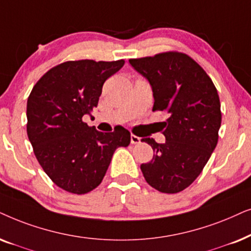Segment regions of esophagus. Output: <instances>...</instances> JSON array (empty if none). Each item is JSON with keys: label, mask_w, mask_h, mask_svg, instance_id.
I'll list each match as a JSON object with an SVG mask.
<instances>
[{"label": "esophagus", "mask_w": 251, "mask_h": 251, "mask_svg": "<svg viewBox=\"0 0 251 251\" xmlns=\"http://www.w3.org/2000/svg\"><path fill=\"white\" fill-rule=\"evenodd\" d=\"M140 142H141V139H140L139 136H136L134 134L131 135V143H132V145H139Z\"/></svg>", "instance_id": "esophagus-1"}]
</instances>
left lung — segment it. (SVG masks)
Here are the masks:
<instances>
[{
    "instance_id": "1",
    "label": "left lung",
    "mask_w": 251,
    "mask_h": 251,
    "mask_svg": "<svg viewBox=\"0 0 251 251\" xmlns=\"http://www.w3.org/2000/svg\"><path fill=\"white\" fill-rule=\"evenodd\" d=\"M129 64L151 85L152 111L169 115L163 122L164 143L141 140L155 152L141 164L143 176L158 192L179 193L200 176L218 142L222 111L217 88L202 66L183 52L132 58Z\"/></svg>"
}]
</instances>
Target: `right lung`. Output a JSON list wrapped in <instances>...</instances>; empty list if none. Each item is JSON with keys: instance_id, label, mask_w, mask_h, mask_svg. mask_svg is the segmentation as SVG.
<instances>
[{"instance_id": "1", "label": "right lung", "mask_w": 251, "mask_h": 251, "mask_svg": "<svg viewBox=\"0 0 251 251\" xmlns=\"http://www.w3.org/2000/svg\"><path fill=\"white\" fill-rule=\"evenodd\" d=\"M124 59L68 61L38 80L27 100V135L50 179L72 194L89 193L102 182L118 147H127L124 127L99 132L82 120L98 106L103 83L119 71Z\"/></svg>"}]
</instances>
